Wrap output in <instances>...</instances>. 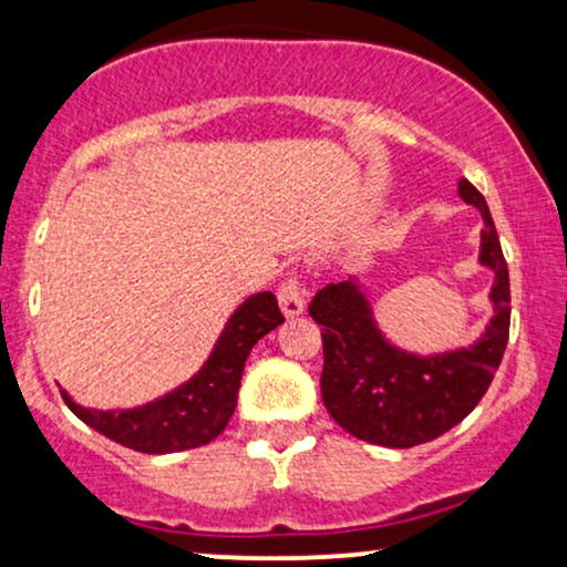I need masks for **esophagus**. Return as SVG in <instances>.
Listing matches in <instances>:
<instances>
[{
	"label": "esophagus",
	"mask_w": 567,
	"mask_h": 567,
	"mask_svg": "<svg viewBox=\"0 0 567 567\" xmlns=\"http://www.w3.org/2000/svg\"><path fill=\"white\" fill-rule=\"evenodd\" d=\"M277 301H279V309H282V315L288 317V320L290 317L303 315L306 292L301 288V282H298V277H288L282 285H279Z\"/></svg>",
	"instance_id": "1"
}]
</instances>
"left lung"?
Listing matches in <instances>:
<instances>
[{"mask_svg":"<svg viewBox=\"0 0 567 567\" xmlns=\"http://www.w3.org/2000/svg\"><path fill=\"white\" fill-rule=\"evenodd\" d=\"M458 197L483 216L480 266L493 271V317L470 347L415 354L389 341L360 279L328 285L309 306L322 324V402L341 429L381 447H413L437 440L483 400L509 341V269L491 210L470 181Z\"/></svg>","mask_w":567,"mask_h":567,"instance_id":"8db88e82","label":"left lung"}]
</instances>
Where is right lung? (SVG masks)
Masks as SVG:
<instances>
[{"label":"right lung","instance_id":"1","mask_svg":"<svg viewBox=\"0 0 567 567\" xmlns=\"http://www.w3.org/2000/svg\"><path fill=\"white\" fill-rule=\"evenodd\" d=\"M282 322L275 292H252L226 320L205 365L165 396L127 410H95L61 394L76 419L130 451L162 455L207 445L234 415L247 354Z\"/></svg>","mask_w":567,"mask_h":567}]
</instances>
